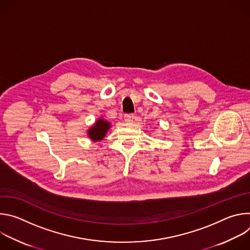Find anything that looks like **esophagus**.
Segmentation results:
<instances>
[{
	"label": "esophagus",
	"instance_id": "34e87169",
	"mask_svg": "<svg viewBox=\"0 0 250 250\" xmlns=\"http://www.w3.org/2000/svg\"><path fill=\"white\" fill-rule=\"evenodd\" d=\"M133 119H134V116L131 115V114H128V115H125V122L126 124H130L133 122Z\"/></svg>",
	"mask_w": 250,
	"mask_h": 250
}]
</instances>
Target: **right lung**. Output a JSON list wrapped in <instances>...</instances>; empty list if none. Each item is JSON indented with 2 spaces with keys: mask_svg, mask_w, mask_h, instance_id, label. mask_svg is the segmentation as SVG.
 Wrapping results in <instances>:
<instances>
[{
  "mask_svg": "<svg viewBox=\"0 0 250 250\" xmlns=\"http://www.w3.org/2000/svg\"><path fill=\"white\" fill-rule=\"evenodd\" d=\"M111 126L112 125L110 122L105 121L103 118H100L95 122L92 126H90V128L87 130V134L92 141H101L102 139H104Z\"/></svg>",
  "mask_w": 250,
  "mask_h": 250,
  "instance_id": "obj_1",
  "label": "right lung"
}]
</instances>
